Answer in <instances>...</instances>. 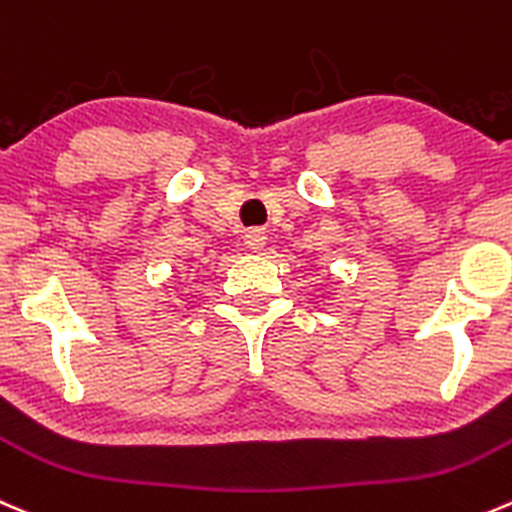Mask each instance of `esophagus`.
<instances>
[{"mask_svg": "<svg viewBox=\"0 0 512 512\" xmlns=\"http://www.w3.org/2000/svg\"><path fill=\"white\" fill-rule=\"evenodd\" d=\"M245 245L250 247L252 252L265 250V245H267V235H265V232L260 230V227H255V230H247V232H245Z\"/></svg>", "mask_w": 512, "mask_h": 512, "instance_id": "obj_1", "label": "esophagus"}]
</instances>
